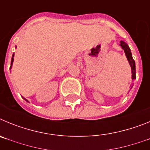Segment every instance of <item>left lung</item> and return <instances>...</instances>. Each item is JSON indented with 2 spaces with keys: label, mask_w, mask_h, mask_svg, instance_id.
<instances>
[{
  "label": "left lung",
  "mask_w": 150,
  "mask_h": 150,
  "mask_svg": "<svg viewBox=\"0 0 150 150\" xmlns=\"http://www.w3.org/2000/svg\"><path fill=\"white\" fill-rule=\"evenodd\" d=\"M120 46H121L122 50H124L125 53V56H126L127 59H128V62H129V64L131 66V68H132V79H136V68H135V62L133 59V57H132V52L130 50L129 46L126 43H125L124 41H120Z\"/></svg>",
  "instance_id": "obj_1"
}]
</instances>
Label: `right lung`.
Returning a JSON list of instances; mask_svg holds the SVG:
<instances>
[{
	"label": "right lung",
	"instance_id": "add662e5",
	"mask_svg": "<svg viewBox=\"0 0 150 150\" xmlns=\"http://www.w3.org/2000/svg\"><path fill=\"white\" fill-rule=\"evenodd\" d=\"M13 57H14V54H13V55H12V59H11V66H10V69H11L12 65H13V61H14V59H13ZM22 98H23V99H24V100H25V101L28 102V100L27 99H26V98H24V97H22Z\"/></svg>",
	"mask_w": 150,
	"mask_h": 150
}]
</instances>
